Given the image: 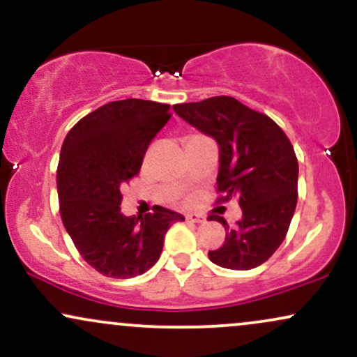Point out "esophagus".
<instances>
[{
	"label": "esophagus",
	"mask_w": 357,
	"mask_h": 357,
	"mask_svg": "<svg viewBox=\"0 0 357 357\" xmlns=\"http://www.w3.org/2000/svg\"><path fill=\"white\" fill-rule=\"evenodd\" d=\"M186 220H188V221H192V223H203V221H204L203 216L196 215V213H188Z\"/></svg>",
	"instance_id": "34e87169"
}]
</instances>
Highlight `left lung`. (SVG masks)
Segmentation results:
<instances>
[{"instance_id":"1","label":"left lung","mask_w":357,"mask_h":357,"mask_svg":"<svg viewBox=\"0 0 357 357\" xmlns=\"http://www.w3.org/2000/svg\"><path fill=\"white\" fill-rule=\"evenodd\" d=\"M173 109L215 139L220 151L218 191L225 192L223 202L236 198L241 208L235 228L215 216L227 238L208 257L223 268L258 267L280 247L296 211L298 162L292 144L272 119L233 97H211Z\"/></svg>"}]
</instances>
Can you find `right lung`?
<instances>
[{"label":"right lung","instance_id":"obj_1","mask_svg":"<svg viewBox=\"0 0 357 357\" xmlns=\"http://www.w3.org/2000/svg\"><path fill=\"white\" fill-rule=\"evenodd\" d=\"M169 105L126 99L80 119L60 151L56 188L63 227L90 267L132 278L159 260L165 235L181 213L158 206L144 216L121 213V188L139 173L147 146L169 121Z\"/></svg>","mask_w":357,"mask_h":357}]
</instances>
